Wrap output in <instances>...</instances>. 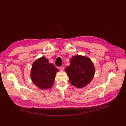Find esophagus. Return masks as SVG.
I'll use <instances>...</instances> for the list:
<instances>
[{
	"instance_id": "34e87169",
	"label": "esophagus",
	"mask_w": 126,
	"mask_h": 126,
	"mask_svg": "<svg viewBox=\"0 0 126 126\" xmlns=\"http://www.w3.org/2000/svg\"><path fill=\"white\" fill-rule=\"evenodd\" d=\"M59 69L62 70V71H63V70H64V67L63 66H60V67H59Z\"/></svg>"
}]
</instances>
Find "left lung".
<instances>
[{"label":"left lung","mask_w":126,"mask_h":126,"mask_svg":"<svg viewBox=\"0 0 126 126\" xmlns=\"http://www.w3.org/2000/svg\"><path fill=\"white\" fill-rule=\"evenodd\" d=\"M71 84L82 88L89 83L94 75L93 63L88 57L76 55L72 57L70 65L65 69Z\"/></svg>","instance_id":"obj_1"}]
</instances>
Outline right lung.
<instances>
[{"label": "right lung", "mask_w": 126, "mask_h": 126, "mask_svg": "<svg viewBox=\"0 0 126 126\" xmlns=\"http://www.w3.org/2000/svg\"><path fill=\"white\" fill-rule=\"evenodd\" d=\"M58 70L45 57L38 59L33 63L31 70L32 82L41 89H47L54 85L55 77Z\"/></svg>", "instance_id": "add662e5"}]
</instances>
